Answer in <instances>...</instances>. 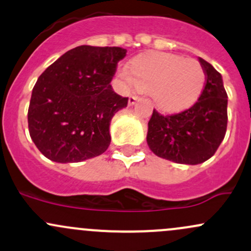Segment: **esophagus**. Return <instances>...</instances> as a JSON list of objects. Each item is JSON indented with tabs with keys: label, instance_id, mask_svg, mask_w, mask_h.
I'll use <instances>...</instances> for the list:
<instances>
[{
	"label": "esophagus",
	"instance_id": "34e87169",
	"mask_svg": "<svg viewBox=\"0 0 251 251\" xmlns=\"http://www.w3.org/2000/svg\"><path fill=\"white\" fill-rule=\"evenodd\" d=\"M138 99H139V96L130 95V98H128V104H130V106H132V104L136 103V101L138 100Z\"/></svg>",
	"mask_w": 251,
	"mask_h": 251
}]
</instances>
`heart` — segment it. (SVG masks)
Instances as JSON below:
<instances>
[{
    "label": "heart",
    "instance_id": "heart-1",
    "mask_svg": "<svg viewBox=\"0 0 251 251\" xmlns=\"http://www.w3.org/2000/svg\"><path fill=\"white\" fill-rule=\"evenodd\" d=\"M119 75L126 83L150 93L156 106L170 113L193 106L206 83L205 71L197 60L162 52L138 57L131 70L121 69Z\"/></svg>",
    "mask_w": 251,
    "mask_h": 251
}]
</instances>
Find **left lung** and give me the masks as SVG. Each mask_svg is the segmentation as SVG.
<instances>
[{"instance_id": "left-lung-1", "label": "left lung", "mask_w": 251, "mask_h": 251, "mask_svg": "<svg viewBox=\"0 0 251 251\" xmlns=\"http://www.w3.org/2000/svg\"><path fill=\"white\" fill-rule=\"evenodd\" d=\"M206 83L191 108L172 115L153 109L147 142L155 155L181 164H199L216 153L227 126V94L222 75L199 58Z\"/></svg>"}]
</instances>
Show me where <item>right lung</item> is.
Returning a JSON list of instances; mask_svg holds the SVG:
<instances>
[{
	"mask_svg": "<svg viewBox=\"0 0 251 251\" xmlns=\"http://www.w3.org/2000/svg\"><path fill=\"white\" fill-rule=\"evenodd\" d=\"M126 52L117 46H77L39 76L28 107V131L46 158L76 163L108 149L113 115L128 102L109 84Z\"/></svg>",
	"mask_w": 251,
	"mask_h": 251,
	"instance_id": "add662e5",
	"label": "right lung"
}]
</instances>
